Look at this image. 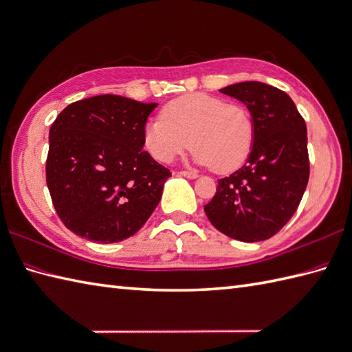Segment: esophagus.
<instances>
[{
	"mask_svg": "<svg viewBox=\"0 0 352 352\" xmlns=\"http://www.w3.org/2000/svg\"><path fill=\"white\" fill-rule=\"evenodd\" d=\"M178 175L182 177H186V178H196L198 177V173H195V170H179V173H177Z\"/></svg>",
	"mask_w": 352,
	"mask_h": 352,
	"instance_id": "esophagus-1",
	"label": "esophagus"
}]
</instances>
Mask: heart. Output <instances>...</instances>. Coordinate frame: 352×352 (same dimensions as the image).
I'll return each mask as SVG.
<instances>
[{
	"label": "heart",
	"mask_w": 352,
	"mask_h": 352,
	"mask_svg": "<svg viewBox=\"0 0 352 352\" xmlns=\"http://www.w3.org/2000/svg\"><path fill=\"white\" fill-rule=\"evenodd\" d=\"M160 117L146 122L142 139L162 163L173 162L192 144L198 165L226 174L243 165L255 141V121L246 106L206 93L177 97L163 106Z\"/></svg>",
	"instance_id": "b5f03b06"
}]
</instances>
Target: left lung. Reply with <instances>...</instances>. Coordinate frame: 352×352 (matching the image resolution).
Segmentation results:
<instances>
[{"mask_svg":"<svg viewBox=\"0 0 352 352\" xmlns=\"http://www.w3.org/2000/svg\"><path fill=\"white\" fill-rule=\"evenodd\" d=\"M243 102L255 121V141L244 165L220 178L204 206L217 231L234 240L263 241L297 211L309 182L307 130L296 103L282 89L248 80L220 89Z\"/></svg>","mask_w":352,"mask_h":352,"instance_id":"8db88e82","label":"left lung"}]
</instances>
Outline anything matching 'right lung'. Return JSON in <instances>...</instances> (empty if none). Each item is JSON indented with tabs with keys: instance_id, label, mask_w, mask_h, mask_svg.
<instances>
[{
	"instance_id": "right-lung-1",
	"label": "right lung",
	"mask_w": 352,
	"mask_h": 352,
	"mask_svg": "<svg viewBox=\"0 0 352 352\" xmlns=\"http://www.w3.org/2000/svg\"><path fill=\"white\" fill-rule=\"evenodd\" d=\"M156 106L102 94L69 104L52 122L46 184L67 230L108 244L148 220L170 177L144 150V127Z\"/></svg>"
}]
</instances>
